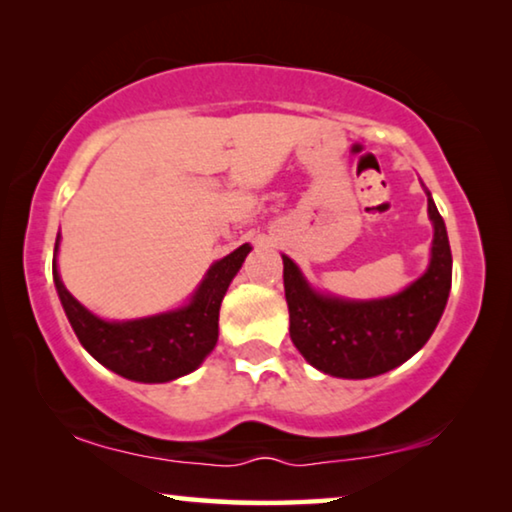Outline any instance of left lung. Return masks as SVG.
Listing matches in <instances>:
<instances>
[{
  "label": "left lung",
  "mask_w": 512,
  "mask_h": 512,
  "mask_svg": "<svg viewBox=\"0 0 512 512\" xmlns=\"http://www.w3.org/2000/svg\"><path fill=\"white\" fill-rule=\"evenodd\" d=\"M431 265L415 284L382 300H340L312 291L298 265L284 261L289 333L298 352L321 373L363 380L401 366L419 352L443 317L452 286V251L443 216L429 195Z\"/></svg>",
  "instance_id": "left-lung-1"
}]
</instances>
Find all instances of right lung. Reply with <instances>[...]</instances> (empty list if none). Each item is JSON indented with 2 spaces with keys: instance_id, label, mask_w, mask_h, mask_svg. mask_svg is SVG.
<instances>
[{
  "instance_id": "right-lung-1",
  "label": "right lung",
  "mask_w": 512,
  "mask_h": 512,
  "mask_svg": "<svg viewBox=\"0 0 512 512\" xmlns=\"http://www.w3.org/2000/svg\"><path fill=\"white\" fill-rule=\"evenodd\" d=\"M249 251V244H242L216 261L186 307L149 319H97L65 289L55 258L53 279L76 338L102 366L135 382H170L198 368L214 349L219 340L221 300Z\"/></svg>"
}]
</instances>
